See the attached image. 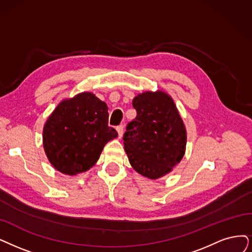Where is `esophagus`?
<instances>
[{"mask_svg": "<svg viewBox=\"0 0 252 252\" xmlns=\"http://www.w3.org/2000/svg\"><path fill=\"white\" fill-rule=\"evenodd\" d=\"M117 131H118V134H119V137L121 138L123 136V133H124V125H120L117 127Z\"/></svg>", "mask_w": 252, "mask_h": 252, "instance_id": "1", "label": "esophagus"}]
</instances>
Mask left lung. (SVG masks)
<instances>
[{"label":"left lung","instance_id":"obj_1","mask_svg":"<svg viewBox=\"0 0 252 252\" xmlns=\"http://www.w3.org/2000/svg\"><path fill=\"white\" fill-rule=\"evenodd\" d=\"M132 105L137 115L123 136L129 163L139 175L159 179L172 172L184 157L185 124L174 99L162 90L138 94Z\"/></svg>","mask_w":252,"mask_h":252}]
</instances>
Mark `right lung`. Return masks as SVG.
Returning <instances> with one entry per match:
<instances>
[{
    "label": "right lung",
    "mask_w": 252,
    "mask_h": 252,
    "mask_svg": "<svg viewBox=\"0 0 252 252\" xmlns=\"http://www.w3.org/2000/svg\"><path fill=\"white\" fill-rule=\"evenodd\" d=\"M118 132L108 126V107L92 92H82L60 102L43 126V149L60 173L87 172L104 146Z\"/></svg>",
    "instance_id": "obj_1"
}]
</instances>
